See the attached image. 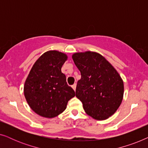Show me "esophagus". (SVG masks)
I'll list each match as a JSON object with an SVG mask.
<instances>
[{
    "label": "esophagus",
    "mask_w": 148,
    "mask_h": 148,
    "mask_svg": "<svg viewBox=\"0 0 148 148\" xmlns=\"http://www.w3.org/2000/svg\"><path fill=\"white\" fill-rule=\"evenodd\" d=\"M76 86H77L76 83H75V84H74L72 86V88H73V90H74L75 91V90H76Z\"/></svg>",
    "instance_id": "esophagus-1"
}]
</instances>
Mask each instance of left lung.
I'll use <instances>...</instances> for the list:
<instances>
[{"mask_svg":"<svg viewBox=\"0 0 148 148\" xmlns=\"http://www.w3.org/2000/svg\"><path fill=\"white\" fill-rule=\"evenodd\" d=\"M72 58L82 76L77 84L76 97L88 115L97 120L108 119L122 102L124 85L121 76L96 52L75 53Z\"/></svg>","mask_w":148,"mask_h":148,"instance_id":"1","label":"left lung"}]
</instances>
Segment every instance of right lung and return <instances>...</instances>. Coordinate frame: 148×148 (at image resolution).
Returning <instances> with one entry per match:
<instances>
[{
    "label": "right lung",
    "instance_id": "1",
    "mask_svg": "<svg viewBox=\"0 0 148 148\" xmlns=\"http://www.w3.org/2000/svg\"><path fill=\"white\" fill-rule=\"evenodd\" d=\"M66 58V54L50 50L42 54L30 71L24 86V95L30 108L40 116H56L75 96L61 72Z\"/></svg>",
    "mask_w": 148,
    "mask_h": 148
}]
</instances>
